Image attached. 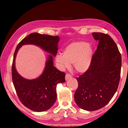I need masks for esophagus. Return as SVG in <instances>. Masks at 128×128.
Masks as SVG:
<instances>
[{
  "mask_svg": "<svg viewBox=\"0 0 128 128\" xmlns=\"http://www.w3.org/2000/svg\"><path fill=\"white\" fill-rule=\"evenodd\" d=\"M72 77V76L70 74L68 73H67L66 74V76H65V79H66V80H67L68 79H69L70 78Z\"/></svg>",
  "mask_w": 128,
  "mask_h": 128,
  "instance_id": "1",
  "label": "esophagus"
}]
</instances>
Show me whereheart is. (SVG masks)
I'll return each mask as SVG.
<instances>
[{
  "label": "heart",
  "instance_id": "1",
  "mask_svg": "<svg viewBox=\"0 0 128 128\" xmlns=\"http://www.w3.org/2000/svg\"><path fill=\"white\" fill-rule=\"evenodd\" d=\"M93 50L86 42H72L65 48L62 55L55 57V62L59 69L64 70L73 64L76 72H86L89 68L92 61Z\"/></svg>",
  "mask_w": 128,
  "mask_h": 128
}]
</instances>
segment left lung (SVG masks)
<instances>
[{
  "label": "left lung",
  "mask_w": 128,
  "mask_h": 128,
  "mask_svg": "<svg viewBox=\"0 0 128 128\" xmlns=\"http://www.w3.org/2000/svg\"><path fill=\"white\" fill-rule=\"evenodd\" d=\"M98 40L89 68L76 78L78 87L74 100L80 108L92 111L101 108L114 96L120 83L121 55L110 36L102 33H92Z\"/></svg>",
  "instance_id": "8db88e82"
}]
</instances>
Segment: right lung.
<instances>
[{
	"label": "right lung",
	"instance_id": "1",
	"mask_svg": "<svg viewBox=\"0 0 128 128\" xmlns=\"http://www.w3.org/2000/svg\"><path fill=\"white\" fill-rule=\"evenodd\" d=\"M58 36L33 33L20 42L14 53L12 65V79L20 100L24 106L35 112L45 111L55 102L56 86L65 82V73L54 66L53 56L58 50ZM33 44L40 47L52 55L48 56L44 72L38 78L29 80L20 75L15 68V58L23 44Z\"/></svg>",
	"mask_w": 128,
	"mask_h": 128
}]
</instances>
